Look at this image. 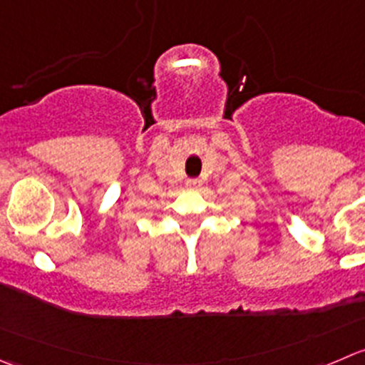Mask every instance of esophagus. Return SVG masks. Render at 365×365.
Returning <instances> with one entry per match:
<instances>
[{"mask_svg": "<svg viewBox=\"0 0 365 365\" xmlns=\"http://www.w3.org/2000/svg\"><path fill=\"white\" fill-rule=\"evenodd\" d=\"M185 187H187V189H200L201 180H187Z\"/></svg>", "mask_w": 365, "mask_h": 365, "instance_id": "esophagus-1", "label": "esophagus"}]
</instances>
